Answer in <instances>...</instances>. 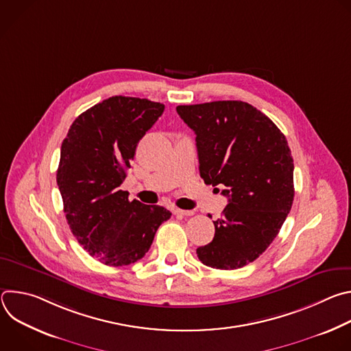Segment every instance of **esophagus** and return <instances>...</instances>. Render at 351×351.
I'll list each match as a JSON object with an SVG mask.
<instances>
[{
	"label": "esophagus",
	"instance_id": "obj_1",
	"mask_svg": "<svg viewBox=\"0 0 351 351\" xmlns=\"http://www.w3.org/2000/svg\"><path fill=\"white\" fill-rule=\"evenodd\" d=\"M172 213L175 215H182V217H191L194 214V211H187V210H179V208H173Z\"/></svg>",
	"mask_w": 351,
	"mask_h": 351
}]
</instances>
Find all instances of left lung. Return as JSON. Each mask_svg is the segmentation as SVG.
I'll return each mask as SVG.
<instances>
[{
	"instance_id": "1",
	"label": "left lung",
	"mask_w": 351,
	"mask_h": 351,
	"mask_svg": "<svg viewBox=\"0 0 351 351\" xmlns=\"http://www.w3.org/2000/svg\"><path fill=\"white\" fill-rule=\"evenodd\" d=\"M195 133L199 176L225 189L228 206L215 236L197 248L204 265L237 269L257 260L290 213L293 158L287 140L261 111L243 101L176 107ZM210 217V215H208Z\"/></svg>"
}]
</instances>
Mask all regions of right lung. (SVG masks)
<instances>
[{
    "mask_svg": "<svg viewBox=\"0 0 351 351\" xmlns=\"http://www.w3.org/2000/svg\"><path fill=\"white\" fill-rule=\"evenodd\" d=\"M165 106L114 95L80 114L61 145L57 183L68 225L79 244L103 264L129 265L145 256L171 213L129 202L121 184L145 132Z\"/></svg>",
    "mask_w": 351,
    "mask_h": 351,
    "instance_id": "right-lung-1",
    "label": "right lung"
}]
</instances>
